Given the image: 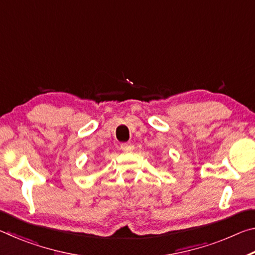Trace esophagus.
Here are the masks:
<instances>
[{
	"mask_svg": "<svg viewBox=\"0 0 255 255\" xmlns=\"http://www.w3.org/2000/svg\"><path fill=\"white\" fill-rule=\"evenodd\" d=\"M133 148H135V146H133V144H131V143L122 144V149L124 150V152H131V150H133Z\"/></svg>",
	"mask_w": 255,
	"mask_h": 255,
	"instance_id": "34e87169",
	"label": "esophagus"
}]
</instances>
